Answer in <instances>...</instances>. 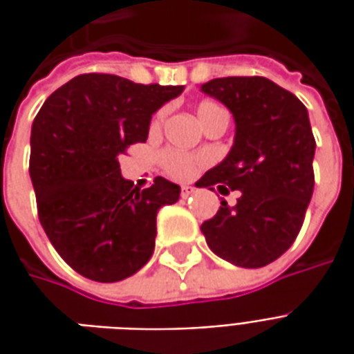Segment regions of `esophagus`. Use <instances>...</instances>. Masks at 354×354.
<instances>
[{"instance_id":"34e87169","label":"esophagus","mask_w":354,"mask_h":354,"mask_svg":"<svg viewBox=\"0 0 354 354\" xmlns=\"http://www.w3.org/2000/svg\"><path fill=\"white\" fill-rule=\"evenodd\" d=\"M195 192L192 185H182V197H187V195H192Z\"/></svg>"}]
</instances>
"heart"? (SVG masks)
<instances>
[{"mask_svg": "<svg viewBox=\"0 0 354 354\" xmlns=\"http://www.w3.org/2000/svg\"><path fill=\"white\" fill-rule=\"evenodd\" d=\"M225 109L216 104V102H201L197 106V117H199L201 124L205 127L208 121H212L214 117L223 115ZM162 117H165V111H159L155 119L151 121V131H159V127L162 123ZM207 162V157L195 153H187V151H180V149H165L161 153V165L165 172L169 176L176 178V180H187L189 176L195 174V170L203 167Z\"/></svg>", "mask_w": 354, "mask_h": 354, "instance_id": "b5f03b06", "label": "heart"}]
</instances>
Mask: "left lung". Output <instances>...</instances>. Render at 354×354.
Wrapping results in <instances>:
<instances>
[{
    "instance_id": "8db88e82",
    "label": "left lung",
    "mask_w": 354,
    "mask_h": 354,
    "mask_svg": "<svg viewBox=\"0 0 354 354\" xmlns=\"http://www.w3.org/2000/svg\"><path fill=\"white\" fill-rule=\"evenodd\" d=\"M203 93L225 104L237 132L230 155L197 185L241 192L201 231L210 250L239 267H263L294 245L315 187V136L307 109L267 77H220Z\"/></svg>"
}]
</instances>
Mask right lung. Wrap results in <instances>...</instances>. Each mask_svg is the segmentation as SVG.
I'll list each match as a JSON object with an SVG mask.
<instances>
[{
	"mask_svg": "<svg viewBox=\"0 0 354 354\" xmlns=\"http://www.w3.org/2000/svg\"><path fill=\"white\" fill-rule=\"evenodd\" d=\"M182 91L81 73L35 115L30 178L39 222L60 258L91 281H123L146 266L159 208L180 199V185L161 176L140 192L121 176L119 155L146 142L151 115Z\"/></svg>",
	"mask_w": 354,
	"mask_h": 354,
	"instance_id": "right-lung-1",
	"label": "right lung"
}]
</instances>
